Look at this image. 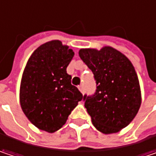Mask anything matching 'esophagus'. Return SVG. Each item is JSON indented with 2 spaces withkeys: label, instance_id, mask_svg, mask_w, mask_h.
I'll use <instances>...</instances> for the list:
<instances>
[{
  "label": "esophagus",
  "instance_id": "esophagus-1",
  "mask_svg": "<svg viewBox=\"0 0 156 156\" xmlns=\"http://www.w3.org/2000/svg\"><path fill=\"white\" fill-rule=\"evenodd\" d=\"M78 89H79V90H80L82 93H83V85H79V86H78Z\"/></svg>",
  "mask_w": 156,
  "mask_h": 156
}]
</instances>
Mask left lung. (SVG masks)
I'll return each mask as SVG.
<instances>
[{
	"label": "left lung",
	"instance_id": "1",
	"mask_svg": "<svg viewBox=\"0 0 156 156\" xmlns=\"http://www.w3.org/2000/svg\"><path fill=\"white\" fill-rule=\"evenodd\" d=\"M79 56L92 71L93 96L84 95V106L92 123L104 134L119 132L132 122L141 105L137 73L128 58L110 46L81 49Z\"/></svg>",
	"mask_w": 156,
	"mask_h": 156
}]
</instances>
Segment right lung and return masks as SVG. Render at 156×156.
I'll return each mask as SVG.
<instances>
[{
	"instance_id": "obj_1",
	"label": "right lung",
	"mask_w": 156,
	"mask_h": 156,
	"mask_svg": "<svg viewBox=\"0 0 156 156\" xmlns=\"http://www.w3.org/2000/svg\"><path fill=\"white\" fill-rule=\"evenodd\" d=\"M74 52L58 40L45 42L29 58L23 72L20 106L39 129L53 133L66 122L83 94L71 84L66 67Z\"/></svg>"
}]
</instances>
